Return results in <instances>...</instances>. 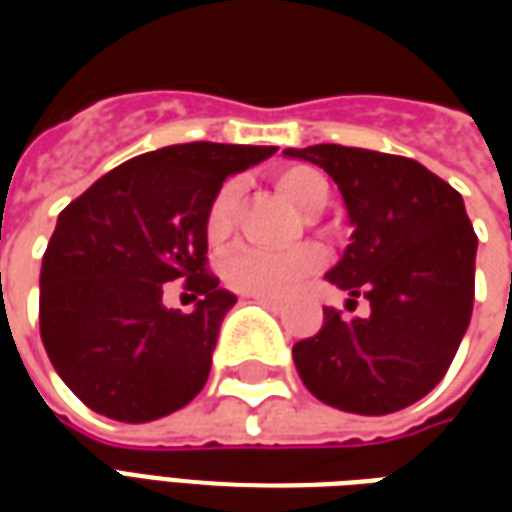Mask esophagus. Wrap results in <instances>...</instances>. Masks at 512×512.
<instances>
[{
    "label": "esophagus",
    "instance_id": "esophagus-1",
    "mask_svg": "<svg viewBox=\"0 0 512 512\" xmlns=\"http://www.w3.org/2000/svg\"><path fill=\"white\" fill-rule=\"evenodd\" d=\"M255 301H260V304H263V307H268V310H274V312L282 310V301H277V299H263V296H255Z\"/></svg>",
    "mask_w": 512,
    "mask_h": 512
}]
</instances>
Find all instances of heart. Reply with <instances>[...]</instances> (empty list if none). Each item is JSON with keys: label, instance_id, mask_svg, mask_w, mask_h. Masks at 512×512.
I'll use <instances>...</instances> for the list:
<instances>
[{"label": "heart", "instance_id": "1", "mask_svg": "<svg viewBox=\"0 0 512 512\" xmlns=\"http://www.w3.org/2000/svg\"><path fill=\"white\" fill-rule=\"evenodd\" d=\"M277 189L288 197L299 211L318 213L329 200V180L312 167H288L277 175ZM235 213H238V186L224 183L216 191L205 233L213 244H222L233 233ZM323 266V252L315 244H304L288 252H271L260 246H235L224 257L222 277L238 293L244 296H263V299H285L299 288L304 279L315 274Z\"/></svg>", "mask_w": 512, "mask_h": 512}]
</instances>
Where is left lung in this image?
<instances>
[{
  "label": "left lung",
  "instance_id": "1",
  "mask_svg": "<svg viewBox=\"0 0 512 512\" xmlns=\"http://www.w3.org/2000/svg\"><path fill=\"white\" fill-rule=\"evenodd\" d=\"M329 172L354 224L326 274L367 318L323 307L321 332L293 345L301 381L326 406L381 417L439 384L474 304L477 235L463 197L419 161L343 145L288 147Z\"/></svg>",
  "mask_w": 512,
  "mask_h": 512
}]
</instances>
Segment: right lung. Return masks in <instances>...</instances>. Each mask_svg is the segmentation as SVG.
<instances>
[{"label":"right lung","mask_w":512,"mask_h":512,"mask_svg":"<svg viewBox=\"0 0 512 512\" xmlns=\"http://www.w3.org/2000/svg\"><path fill=\"white\" fill-rule=\"evenodd\" d=\"M277 147L189 142L131 158L60 213L40 268V337L73 395L117 422L167 417L200 392L235 304L205 271V219L227 175ZM184 279L186 316L160 301Z\"/></svg>","instance_id":"right-lung-1"}]
</instances>
